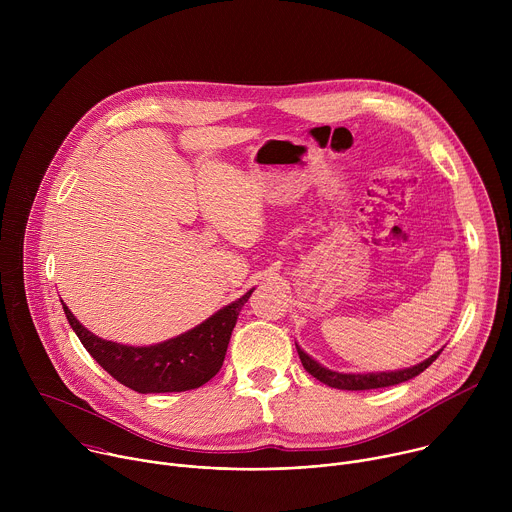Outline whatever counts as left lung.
I'll return each instance as SVG.
<instances>
[{
    "label": "left lung",
    "instance_id": "left-lung-1",
    "mask_svg": "<svg viewBox=\"0 0 512 512\" xmlns=\"http://www.w3.org/2000/svg\"><path fill=\"white\" fill-rule=\"evenodd\" d=\"M298 354H300V360L304 364V369L316 377L320 383L328 385V387H334V389H342V391H369V389H381V387H391V385H399V383H405L413 377H417L419 373H423L429 364L440 356L442 350H437L435 354H431L427 360L415 364V367H409V369H401V371H391V373H367V375H352V373H336V371H330L326 367H322L320 362H316L310 354H306L298 344Z\"/></svg>",
    "mask_w": 512,
    "mask_h": 512
}]
</instances>
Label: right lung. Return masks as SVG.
I'll list each match as a JSON object with an SVG mask.
<instances>
[{
  "label": "right lung",
  "instance_id": "add662e5",
  "mask_svg": "<svg viewBox=\"0 0 512 512\" xmlns=\"http://www.w3.org/2000/svg\"><path fill=\"white\" fill-rule=\"evenodd\" d=\"M251 294L253 289L196 328L152 346L103 340L89 332L64 304L62 308L87 352L115 381L137 393H180L202 387L221 371L239 312Z\"/></svg>",
  "mask_w": 512,
  "mask_h": 512
}]
</instances>
